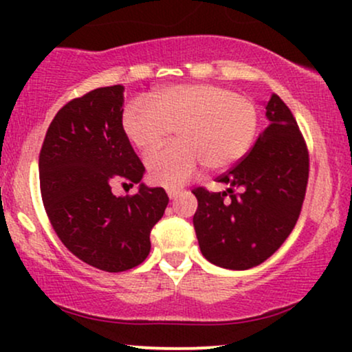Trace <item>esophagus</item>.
<instances>
[{
    "label": "esophagus",
    "mask_w": 352,
    "mask_h": 352,
    "mask_svg": "<svg viewBox=\"0 0 352 352\" xmlns=\"http://www.w3.org/2000/svg\"><path fill=\"white\" fill-rule=\"evenodd\" d=\"M167 193H168V197H170V199H177V197L180 195V190L179 188H168Z\"/></svg>",
    "instance_id": "1"
}]
</instances>
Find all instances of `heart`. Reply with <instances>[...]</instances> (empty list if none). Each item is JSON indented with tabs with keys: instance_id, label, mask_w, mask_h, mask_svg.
<instances>
[{
	"instance_id": "1",
	"label": "heart",
	"mask_w": 352,
	"mask_h": 352,
	"mask_svg": "<svg viewBox=\"0 0 352 352\" xmlns=\"http://www.w3.org/2000/svg\"><path fill=\"white\" fill-rule=\"evenodd\" d=\"M127 139L144 155L159 151L175 131L179 142L147 160L155 184L179 188L199 172L230 167L252 145L258 127L253 99L215 84H179L134 99L124 111Z\"/></svg>"
}]
</instances>
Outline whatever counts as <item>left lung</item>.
<instances>
[{
  "instance_id": "1",
  "label": "left lung",
  "mask_w": 352,
  "mask_h": 352,
  "mask_svg": "<svg viewBox=\"0 0 352 352\" xmlns=\"http://www.w3.org/2000/svg\"><path fill=\"white\" fill-rule=\"evenodd\" d=\"M270 125L253 148L217 182L225 192L193 188V227L204 256L228 270L268 260L300 218L309 177V153L293 112L276 94L266 102Z\"/></svg>"
}]
</instances>
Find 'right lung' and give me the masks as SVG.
I'll use <instances>...</instances> for the list:
<instances>
[{
    "label": "right lung",
    "mask_w": 352,
    "mask_h": 352,
    "mask_svg": "<svg viewBox=\"0 0 352 352\" xmlns=\"http://www.w3.org/2000/svg\"><path fill=\"white\" fill-rule=\"evenodd\" d=\"M124 87H99L69 100L47 127L39 152L43 205L56 235L84 263L109 273L135 268L151 252V232L164 217L162 187L134 185L145 167L122 127Z\"/></svg>",
    "instance_id": "right-lung-1"
}]
</instances>
